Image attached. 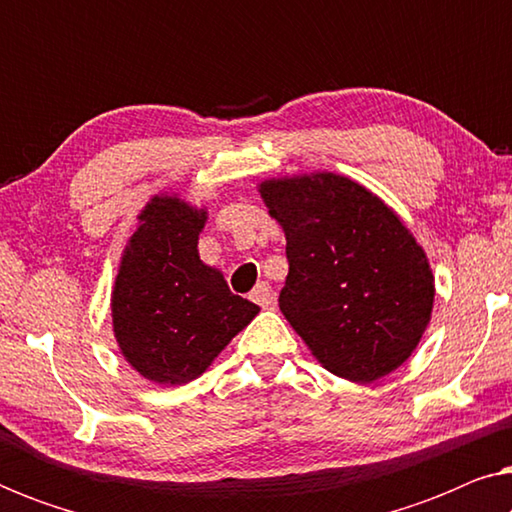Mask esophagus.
Segmentation results:
<instances>
[{
    "instance_id": "34e87169",
    "label": "esophagus",
    "mask_w": 512,
    "mask_h": 512,
    "mask_svg": "<svg viewBox=\"0 0 512 512\" xmlns=\"http://www.w3.org/2000/svg\"><path fill=\"white\" fill-rule=\"evenodd\" d=\"M249 298L254 300L256 305H261V307H268V305H272V286L268 284V282H258L256 286H254V291L249 293Z\"/></svg>"
}]
</instances>
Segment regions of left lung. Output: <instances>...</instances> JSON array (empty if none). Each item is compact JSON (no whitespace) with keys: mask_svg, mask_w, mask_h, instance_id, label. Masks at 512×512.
Returning <instances> with one entry per match:
<instances>
[{"mask_svg":"<svg viewBox=\"0 0 512 512\" xmlns=\"http://www.w3.org/2000/svg\"><path fill=\"white\" fill-rule=\"evenodd\" d=\"M261 198L286 235L279 310L321 366L363 384L401 366L433 307L429 261L401 219L333 172L263 181Z\"/></svg>","mask_w":512,"mask_h":512,"instance_id":"1","label":"left lung"}]
</instances>
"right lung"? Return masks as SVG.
Masks as SVG:
<instances>
[{
	"label": "right lung",
	"mask_w": 512,
	"mask_h": 512,
	"mask_svg": "<svg viewBox=\"0 0 512 512\" xmlns=\"http://www.w3.org/2000/svg\"><path fill=\"white\" fill-rule=\"evenodd\" d=\"M125 247L111 293L114 335L125 361L160 384H186L258 314L198 256L205 209L156 195Z\"/></svg>",
	"instance_id": "right-lung-1"
}]
</instances>
